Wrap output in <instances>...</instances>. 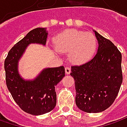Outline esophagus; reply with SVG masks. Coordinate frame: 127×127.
Returning a JSON list of instances; mask_svg holds the SVG:
<instances>
[{
  "mask_svg": "<svg viewBox=\"0 0 127 127\" xmlns=\"http://www.w3.org/2000/svg\"><path fill=\"white\" fill-rule=\"evenodd\" d=\"M65 72H66V74H70V73H71V68L69 67H66L65 68Z\"/></svg>",
  "mask_w": 127,
  "mask_h": 127,
  "instance_id": "obj_1",
  "label": "esophagus"
}]
</instances>
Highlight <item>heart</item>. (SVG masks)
<instances>
[{
    "mask_svg": "<svg viewBox=\"0 0 127 127\" xmlns=\"http://www.w3.org/2000/svg\"><path fill=\"white\" fill-rule=\"evenodd\" d=\"M56 50L68 53V58L74 64H83L93 56L97 46L95 35L74 29L67 30L55 39Z\"/></svg>",
    "mask_w": 127,
    "mask_h": 127,
    "instance_id": "obj_1",
    "label": "heart"
}]
</instances>
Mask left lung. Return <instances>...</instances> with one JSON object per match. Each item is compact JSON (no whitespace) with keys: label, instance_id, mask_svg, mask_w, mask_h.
Instances as JSON below:
<instances>
[{"label":"left lung","instance_id":"1","mask_svg":"<svg viewBox=\"0 0 127 127\" xmlns=\"http://www.w3.org/2000/svg\"><path fill=\"white\" fill-rule=\"evenodd\" d=\"M98 43L95 56L81 66L71 67L76 104L88 113L101 112L112 105L122 83V54L109 39L93 30Z\"/></svg>","mask_w":127,"mask_h":127}]
</instances>
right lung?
Returning a JSON list of instances; mask_svg holds the SVG:
<instances>
[{"instance_id":"add662e5","label":"right lung","mask_w":127,"mask_h":127,"mask_svg":"<svg viewBox=\"0 0 127 127\" xmlns=\"http://www.w3.org/2000/svg\"><path fill=\"white\" fill-rule=\"evenodd\" d=\"M48 32L39 27L31 30L10 50L5 60L7 89L19 107L32 115H41L53 110L56 104V85L65 76L64 66L45 68L32 80L24 79L18 70L19 61L30 44L45 46Z\"/></svg>"}]
</instances>
